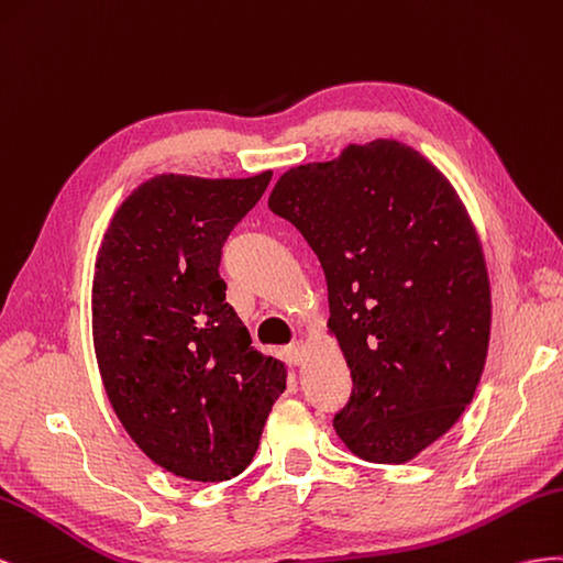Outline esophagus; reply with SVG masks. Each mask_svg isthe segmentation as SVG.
<instances>
[{
    "label": "esophagus",
    "instance_id": "1",
    "mask_svg": "<svg viewBox=\"0 0 563 563\" xmlns=\"http://www.w3.org/2000/svg\"><path fill=\"white\" fill-rule=\"evenodd\" d=\"M303 353H307V346H303L301 342H295V344H290V346L285 349V358H287V363L301 365V361H303Z\"/></svg>",
    "mask_w": 563,
    "mask_h": 563
}]
</instances>
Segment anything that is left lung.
<instances>
[{
  "label": "left lung",
  "mask_w": 563,
  "mask_h": 563,
  "mask_svg": "<svg viewBox=\"0 0 563 563\" xmlns=\"http://www.w3.org/2000/svg\"><path fill=\"white\" fill-rule=\"evenodd\" d=\"M268 207L325 271L353 379L336 437L367 462L412 460L472 404L488 353V273L457 192L420 153L377 139L285 172Z\"/></svg>",
  "instance_id": "8db88e82"
}]
</instances>
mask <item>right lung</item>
Returning a JSON list of instances; mask_svg holds the SVG:
<instances>
[{"mask_svg":"<svg viewBox=\"0 0 563 563\" xmlns=\"http://www.w3.org/2000/svg\"><path fill=\"white\" fill-rule=\"evenodd\" d=\"M268 181L155 176L120 205L96 256L106 394L141 451L181 478L243 472L285 391V365L252 346L219 276L223 243Z\"/></svg>","mask_w":563,"mask_h":563,"instance_id":"right-lung-1","label":"right lung"}]
</instances>
